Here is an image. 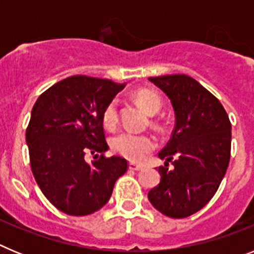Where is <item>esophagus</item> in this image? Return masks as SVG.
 <instances>
[{
  "instance_id": "34e87169",
  "label": "esophagus",
  "mask_w": 254,
  "mask_h": 254,
  "mask_svg": "<svg viewBox=\"0 0 254 254\" xmlns=\"http://www.w3.org/2000/svg\"><path fill=\"white\" fill-rule=\"evenodd\" d=\"M128 168L131 170H134V172H138V170L142 169V167H141V165H138V164H134V163H129Z\"/></svg>"
}]
</instances>
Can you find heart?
Segmentation results:
<instances>
[{
    "label": "heart",
    "mask_w": 254,
    "mask_h": 254,
    "mask_svg": "<svg viewBox=\"0 0 254 254\" xmlns=\"http://www.w3.org/2000/svg\"><path fill=\"white\" fill-rule=\"evenodd\" d=\"M138 104L149 114H156L161 108L160 96L149 89H141L134 94ZM103 122L107 127H114L118 122V103L112 100L105 107ZM156 146V141L150 134H138L131 131H122L112 138V147L123 158L131 161H140Z\"/></svg>",
    "instance_id": "heart-1"
}]
</instances>
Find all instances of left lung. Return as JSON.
Returning a JSON list of instances; mask_svg holds the SVG:
<instances>
[{"label": "left lung", "mask_w": 254, "mask_h": 254, "mask_svg": "<svg viewBox=\"0 0 254 254\" xmlns=\"http://www.w3.org/2000/svg\"><path fill=\"white\" fill-rule=\"evenodd\" d=\"M172 103L176 126L160 152V183L147 197L169 217H187L216 193L230 160L232 125L221 103L187 75L149 77ZM173 161L175 168L167 165Z\"/></svg>", "instance_id": "1"}]
</instances>
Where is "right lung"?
Masks as SVG:
<instances>
[{
    "mask_svg": "<svg viewBox=\"0 0 254 254\" xmlns=\"http://www.w3.org/2000/svg\"><path fill=\"white\" fill-rule=\"evenodd\" d=\"M125 86L71 76L44 91L31 109L26 128L31 170L44 196L64 214L85 216L100 210L127 170L126 159L104 158L109 146L103 128L105 107ZM86 153L96 160L87 163Z\"/></svg>",
    "mask_w": 254,
    "mask_h": 254,
    "instance_id": "1",
    "label": "right lung"
}]
</instances>
